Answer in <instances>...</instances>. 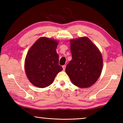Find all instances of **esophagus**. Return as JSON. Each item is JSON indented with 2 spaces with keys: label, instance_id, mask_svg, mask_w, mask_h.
Wrapping results in <instances>:
<instances>
[{
  "label": "esophagus",
  "instance_id": "34e87169",
  "mask_svg": "<svg viewBox=\"0 0 123 123\" xmlns=\"http://www.w3.org/2000/svg\"><path fill=\"white\" fill-rule=\"evenodd\" d=\"M62 68H63V69L64 70L66 69V65H63V66H62Z\"/></svg>",
  "mask_w": 123,
  "mask_h": 123
}]
</instances>
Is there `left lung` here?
<instances>
[{"label":"left lung","instance_id":"8db88e82","mask_svg":"<svg viewBox=\"0 0 123 123\" xmlns=\"http://www.w3.org/2000/svg\"><path fill=\"white\" fill-rule=\"evenodd\" d=\"M72 60L66 72L73 84L80 88L91 86L100 76L103 57L100 51L87 37L70 40Z\"/></svg>","mask_w":123,"mask_h":123}]
</instances>
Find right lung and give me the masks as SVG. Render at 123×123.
<instances>
[{"instance_id":"obj_1","label":"right lung","mask_w":123,"mask_h":123,"mask_svg":"<svg viewBox=\"0 0 123 123\" xmlns=\"http://www.w3.org/2000/svg\"><path fill=\"white\" fill-rule=\"evenodd\" d=\"M58 41L42 37L35 42L27 53L25 71L34 86L44 88L50 85L55 76L62 70L56 53Z\"/></svg>"}]
</instances>
